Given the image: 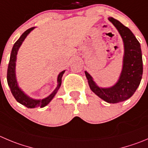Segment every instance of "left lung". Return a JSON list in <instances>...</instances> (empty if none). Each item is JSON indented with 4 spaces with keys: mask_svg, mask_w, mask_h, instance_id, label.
Listing matches in <instances>:
<instances>
[{
    "mask_svg": "<svg viewBox=\"0 0 148 148\" xmlns=\"http://www.w3.org/2000/svg\"><path fill=\"white\" fill-rule=\"evenodd\" d=\"M108 19L120 33L124 45L123 68L116 84L110 88H100L92 77L85 71L86 77L91 91L108 103H118L129 99L140 86L143 76V57L140 43L132 31L117 19Z\"/></svg>",
    "mask_w": 148,
    "mask_h": 148,
    "instance_id": "obj_1",
    "label": "left lung"
}]
</instances>
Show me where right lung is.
<instances>
[{
  "label": "right lung",
  "mask_w": 148,
  "mask_h": 148,
  "mask_svg": "<svg viewBox=\"0 0 148 148\" xmlns=\"http://www.w3.org/2000/svg\"><path fill=\"white\" fill-rule=\"evenodd\" d=\"M33 27H31L29 29H27L25 33L20 36L19 39L16 41V43L14 44L13 48H12V53H11V56H10L9 63H8V70H7V82H8V85L9 86L11 91L12 93V95L15 98L18 102L22 104V105H25L27 108H43V107L46 106L49 102L51 101V99L54 98L55 96V94H57V91L60 88V86L62 84V77L63 74L64 73L65 70H63L62 72L59 74L58 78H57V88H55L53 92L49 95L47 97L44 98L43 99H33L28 97L27 95L22 91L20 88L19 87L16 81V73H15V67H16V55H17V52L19 50V47L22 45V42L25 39L28 34L30 33L31 31L34 29Z\"/></svg>",
  "instance_id": "right-lung-1"
}]
</instances>
